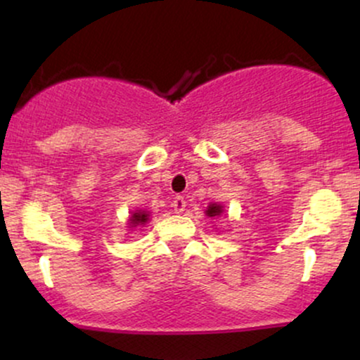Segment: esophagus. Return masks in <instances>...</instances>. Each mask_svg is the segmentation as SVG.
<instances>
[{
  "mask_svg": "<svg viewBox=\"0 0 360 360\" xmlns=\"http://www.w3.org/2000/svg\"><path fill=\"white\" fill-rule=\"evenodd\" d=\"M172 208H174L176 213H183L186 210L184 196H176L174 201H172Z\"/></svg>",
  "mask_w": 360,
  "mask_h": 360,
  "instance_id": "obj_1",
  "label": "esophagus"
}]
</instances>
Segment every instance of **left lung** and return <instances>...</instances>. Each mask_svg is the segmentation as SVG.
Segmentation results:
<instances>
[{
    "label": "left lung",
    "instance_id": "8db88e82",
    "mask_svg": "<svg viewBox=\"0 0 360 360\" xmlns=\"http://www.w3.org/2000/svg\"><path fill=\"white\" fill-rule=\"evenodd\" d=\"M221 213H223V206H221V205L213 203V205H210L208 208H206V214H208L210 218H217V217H220Z\"/></svg>",
    "mask_w": 360,
    "mask_h": 360
}]
</instances>
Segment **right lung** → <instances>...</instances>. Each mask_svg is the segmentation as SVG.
Wrapping results in <instances>:
<instances>
[{
	"mask_svg": "<svg viewBox=\"0 0 360 360\" xmlns=\"http://www.w3.org/2000/svg\"><path fill=\"white\" fill-rule=\"evenodd\" d=\"M147 221H148V213L142 212V210H137V212L130 217L131 226H143Z\"/></svg>",
	"mask_w": 360,
	"mask_h": 360,
	"instance_id": "obj_1",
	"label": "right lung"
}]
</instances>
